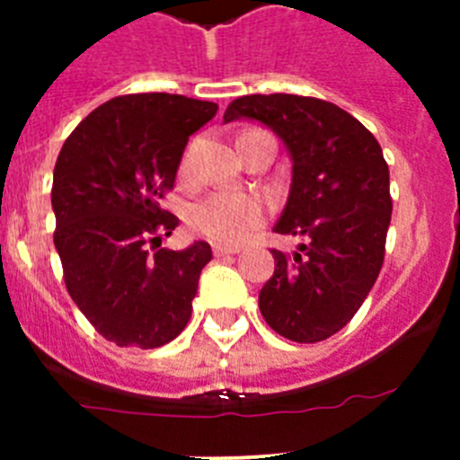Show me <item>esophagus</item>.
I'll return each mask as SVG.
<instances>
[{"label": "esophagus", "mask_w": 460, "mask_h": 460, "mask_svg": "<svg viewBox=\"0 0 460 460\" xmlns=\"http://www.w3.org/2000/svg\"><path fill=\"white\" fill-rule=\"evenodd\" d=\"M239 253L237 249H230V246H221V243H214V255L217 258H223V255H234Z\"/></svg>", "instance_id": "esophagus-1"}]
</instances>
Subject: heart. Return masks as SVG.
Masks as SVG:
<instances>
[{
  "mask_svg": "<svg viewBox=\"0 0 460 460\" xmlns=\"http://www.w3.org/2000/svg\"><path fill=\"white\" fill-rule=\"evenodd\" d=\"M193 149L181 156L180 172L189 174ZM190 230L223 246H237L246 242L265 221V205L260 198L233 190H217L195 200L186 211Z\"/></svg>",
  "mask_w": 460,
  "mask_h": 460,
  "instance_id": "heart-1",
  "label": "heart"
}]
</instances>
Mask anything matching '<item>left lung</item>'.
Segmentation results:
<instances>
[{
    "instance_id": "8db88e82",
    "label": "left lung",
    "mask_w": 460,
    "mask_h": 460,
    "mask_svg": "<svg viewBox=\"0 0 460 460\" xmlns=\"http://www.w3.org/2000/svg\"><path fill=\"white\" fill-rule=\"evenodd\" d=\"M258 119L288 145L292 184L274 233L304 237L292 255L271 249L274 276L260 313L276 334L318 343L355 318L385 262L392 195L373 133L339 105L296 93H251L223 119Z\"/></svg>"
}]
</instances>
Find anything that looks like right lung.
<instances>
[{
    "instance_id": "1",
    "label": "right lung",
    "mask_w": 460,
    "mask_h": 460,
    "mask_svg": "<svg viewBox=\"0 0 460 460\" xmlns=\"http://www.w3.org/2000/svg\"><path fill=\"white\" fill-rule=\"evenodd\" d=\"M217 110L181 93L115 96L73 128L57 156L52 209L64 283L93 329L121 348H161L189 323L211 249H161L180 226L161 200L189 136Z\"/></svg>"
}]
</instances>
